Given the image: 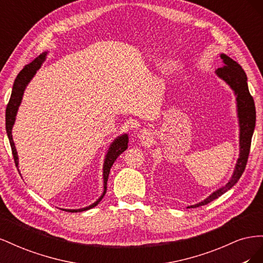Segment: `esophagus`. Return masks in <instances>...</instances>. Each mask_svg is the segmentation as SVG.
<instances>
[{"label": "esophagus", "instance_id": "esophagus-1", "mask_svg": "<svg viewBox=\"0 0 263 263\" xmlns=\"http://www.w3.org/2000/svg\"><path fill=\"white\" fill-rule=\"evenodd\" d=\"M137 136L142 141H148L151 138V134L148 130H146V129H141V130H139L137 133Z\"/></svg>", "mask_w": 263, "mask_h": 263}]
</instances>
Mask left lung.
<instances>
[{
    "label": "left lung",
    "mask_w": 263,
    "mask_h": 263,
    "mask_svg": "<svg viewBox=\"0 0 263 263\" xmlns=\"http://www.w3.org/2000/svg\"><path fill=\"white\" fill-rule=\"evenodd\" d=\"M220 59L222 61V66L215 71V73L233 90L236 97L237 117L238 125H239V158L237 159L232 177H230L225 185L214 191L202 202L187 206V209H194L209 204L210 202L216 200L220 195L226 193L228 190L236 184L245 171L250 151L251 138L254 127H256V107H254V102L248 89L247 76L243 69L239 63L228 57L225 53H220Z\"/></svg>",
    "instance_id": "obj_1"
}]
</instances>
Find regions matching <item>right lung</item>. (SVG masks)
I'll return each mask as SVG.
<instances>
[{
    "label": "right lung",
    "mask_w": 263,
    "mask_h": 263,
    "mask_svg": "<svg viewBox=\"0 0 263 263\" xmlns=\"http://www.w3.org/2000/svg\"><path fill=\"white\" fill-rule=\"evenodd\" d=\"M47 53H48V51H45V52L39 54L34 61H31L29 65H27L18 73V76L16 77V79H15V81H14L11 99H10L9 104H7V107H6V113H5L6 133H7V137H9L10 144H11L14 161H15V164H16L17 168H18V155H17L16 147H15L14 140H13L12 129H13V126L15 124L17 110H18V107L22 103L23 95H24V92H25L26 86L28 85L31 79L34 78V76L36 74L39 68L42 67L44 61L47 58ZM127 147H128V135L127 134H123V135H121V136H117L112 142H110V145L107 149V153L105 155L104 163H103V189L104 190H103V193L101 194V196L98 198L97 201L92 203L91 205L86 206V208H82V209H78V210L61 209V210L66 211V212H76L77 213V212H83V211H87V210H91V209L95 208V206H97L102 201V198L104 197V195L106 193V189H107L106 184H107L110 168H112V165L115 162L117 157L119 155H122L127 149Z\"/></svg>",
    "instance_id": "1"
}]
</instances>
